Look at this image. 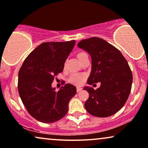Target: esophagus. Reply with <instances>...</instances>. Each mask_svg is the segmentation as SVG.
I'll return each mask as SVG.
<instances>
[{
    "instance_id": "34e87169",
    "label": "esophagus",
    "mask_w": 148,
    "mask_h": 148,
    "mask_svg": "<svg viewBox=\"0 0 148 148\" xmlns=\"http://www.w3.org/2000/svg\"><path fill=\"white\" fill-rule=\"evenodd\" d=\"M82 89H82L81 87H77V88H76V91H77V92H79V91H81Z\"/></svg>"
}]
</instances>
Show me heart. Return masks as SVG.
<instances>
[{"instance_id":"b5f03b06","label":"heart","mask_w":148,"mask_h":148,"mask_svg":"<svg viewBox=\"0 0 148 148\" xmlns=\"http://www.w3.org/2000/svg\"><path fill=\"white\" fill-rule=\"evenodd\" d=\"M85 55H87L85 52H79L77 55L78 60H80L82 57ZM86 78V75L85 74H73L70 78V81L71 83L74 84L76 85H80L83 83L84 80Z\"/></svg>"}]
</instances>
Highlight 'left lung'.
Wrapping results in <instances>:
<instances>
[{
  "instance_id": "8db88e82",
  "label": "left lung",
  "mask_w": 148,
  "mask_h": 148,
  "mask_svg": "<svg viewBox=\"0 0 148 148\" xmlns=\"http://www.w3.org/2000/svg\"><path fill=\"white\" fill-rule=\"evenodd\" d=\"M77 46L91 58L87 83H101L96 90L84 87L89 95L85 103L86 110L99 117L114 115L126 103L131 90L132 74L126 59L115 46L99 37L81 40Z\"/></svg>"
}]
</instances>
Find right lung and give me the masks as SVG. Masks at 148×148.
Returning <instances> with one entry per match:
<instances>
[{
    "mask_svg": "<svg viewBox=\"0 0 148 148\" xmlns=\"http://www.w3.org/2000/svg\"><path fill=\"white\" fill-rule=\"evenodd\" d=\"M75 40L44 42L26 58L18 73V89L29 113L43 123H53L66 115L76 88L65 84L58 91L52 87L55 76L63 72Z\"/></svg>",
    "mask_w": 148,
    "mask_h": 148,
    "instance_id": "add662e5",
    "label": "right lung"
}]
</instances>
